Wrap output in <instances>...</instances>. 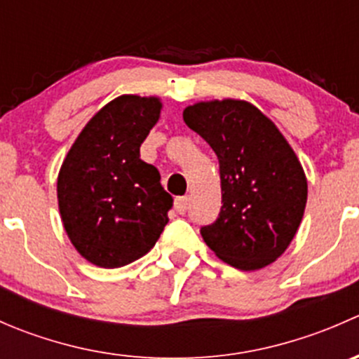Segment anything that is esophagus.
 Instances as JSON below:
<instances>
[{"label": "esophagus", "instance_id": "34e87169", "mask_svg": "<svg viewBox=\"0 0 359 359\" xmlns=\"http://www.w3.org/2000/svg\"><path fill=\"white\" fill-rule=\"evenodd\" d=\"M187 208H189V198L182 196V198H177L175 200V210L179 213H186Z\"/></svg>", "mask_w": 359, "mask_h": 359}]
</instances>
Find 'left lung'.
<instances>
[{"label":"left lung","instance_id":"8db88e82","mask_svg":"<svg viewBox=\"0 0 359 359\" xmlns=\"http://www.w3.org/2000/svg\"><path fill=\"white\" fill-rule=\"evenodd\" d=\"M219 158L222 208L201 236L219 259L257 271L285 253L302 222L307 179L278 126L240 99L208 100L182 112Z\"/></svg>","mask_w":359,"mask_h":359}]
</instances>
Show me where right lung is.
<instances>
[{
    "label": "right lung",
    "mask_w": 359,
    "mask_h": 359,
    "mask_svg": "<svg viewBox=\"0 0 359 359\" xmlns=\"http://www.w3.org/2000/svg\"><path fill=\"white\" fill-rule=\"evenodd\" d=\"M161 107L158 97H116L86 123L60 166V219L93 266L114 269L140 259L168 222L172 196L156 166L140 159Z\"/></svg>",
    "instance_id": "right-lung-1"
}]
</instances>
